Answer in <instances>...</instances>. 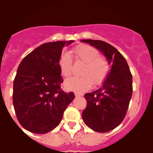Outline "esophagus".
Here are the masks:
<instances>
[{
    "label": "esophagus",
    "mask_w": 153,
    "mask_h": 153,
    "mask_svg": "<svg viewBox=\"0 0 153 153\" xmlns=\"http://www.w3.org/2000/svg\"><path fill=\"white\" fill-rule=\"evenodd\" d=\"M75 96H76V97H82V96H83V93H77V92H76Z\"/></svg>",
    "instance_id": "esophagus-1"
}]
</instances>
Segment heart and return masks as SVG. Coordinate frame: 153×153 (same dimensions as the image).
Returning <instances> with one entry per match:
<instances>
[{"instance_id":"obj_1","label":"heart","mask_w":153,"mask_h":153,"mask_svg":"<svg viewBox=\"0 0 153 153\" xmlns=\"http://www.w3.org/2000/svg\"><path fill=\"white\" fill-rule=\"evenodd\" d=\"M72 53L76 60L84 63L82 70V76L70 77L64 82L67 90L83 93L90 90L92 86H100L106 80L109 72V64L107 60L100 56L96 48L86 44H80L73 49ZM61 74L68 77L72 74V58L67 53L61 55L59 60Z\"/></svg>"}]
</instances>
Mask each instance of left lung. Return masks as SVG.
Returning a JSON list of instances; mask_svg holds the SVG:
<instances>
[{
	"label": "left lung",
	"mask_w": 153,
	"mask_h": 153,
	"mask_svg": "<svg viewBox=\"0 0 153 153\" xmlns=\"http://www.w3.org/2000/svg\"><path fill=\"white\" fill-rule=\"evenodd\" d=\"M102 53L111 69L102 86L85 94L83 122L93 130L106 132L123 122L132 94V76L126 60L114 47L97 40H81Z\"/></svg>",
	"instance_id": "obj_1"
}]
</instances>
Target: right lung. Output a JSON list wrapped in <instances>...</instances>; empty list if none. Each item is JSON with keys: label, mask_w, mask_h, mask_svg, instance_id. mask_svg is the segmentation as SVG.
Segmentation results:
<instances>
[{"label": "right lung", "mask_w": 153, "mask_h": 153, "mask_svg": "<svg viewBox=\"0 0 153 153\" xmlns=\"http://www.w3.org/2000/svg\"><path fill=\"white\" fill-rule=\"evenodd\" d=\"M74 40L50 42L36 47L23 59L13 86V104L19 123L24 129L44 134L55 129L63 112L75 98L67 93L59 60L64 46Z\"/></svg>", "instance_id": "right-lung-1"}]
</instances>
